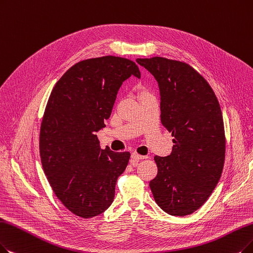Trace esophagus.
I'll return each instance as SVG.
<instances>
[{
    "mask_svg": "<svg viewBox=\"0 0 253 253\" xmlns=\"http://www.w3.org/2000/svg\"><path fill=\"white\" fill-rule=\"evenodd\" d=\"M144 159H146L145 156H140V155H138L136 153H133L132 156H130V163H132L135 166V165L138 164L139 161L144 160Z\"/></svg>",
    "mask_w": 253,
    "mask_h": 253,
    "instance_id": "34e87169",
    "label": "esophagus"
}]
</instances>
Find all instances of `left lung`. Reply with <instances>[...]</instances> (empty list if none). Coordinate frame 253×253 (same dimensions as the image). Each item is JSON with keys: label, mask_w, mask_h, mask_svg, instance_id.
Masks as SVG:
<instances>
[{"label": "left lung", "mask_w": 253, "mask_h": 253, "mask_svg": "<svg viewBox=\"0 0 253 253\" xmlns=\"http://www.w3.org/2000/svg\"><path fill=\"white\" fill-rule=\"evenodd\" d=\"M157 80L161 121L172 135L167 157H155L149 187L158 206L184 217L203 206L217 186L225 159L223 118L209 83L187 63L162 57L137 59Z\"/></svg>", "instance_id": "left-lung-1"}]
</instances>
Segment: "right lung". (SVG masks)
Instances as JSON below:
<instances>
[{
  "label": "right lung",
  "mask_w": 253,
  "mask_h": 253,
  "mask_svg": "<svg viewBox=\"0 0 253 253\" xmlns=\"http://www.w3.org/2000/svg\"><path fill=\"white\" fill-rule=\"evenodd\" d=\"M130 76L141 77L128 59H87L70 67L49 95L40 126V159L55 195L79 217L104 213L127 166L129 153L102 149L96 133L105 126L120 86Z\"/></svg>",
  "instance_id": "1"
}]
</instances>
